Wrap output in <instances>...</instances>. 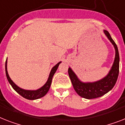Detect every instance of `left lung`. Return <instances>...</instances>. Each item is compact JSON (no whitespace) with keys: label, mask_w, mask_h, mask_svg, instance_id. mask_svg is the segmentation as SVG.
Wrapping results in <instances>:
<instances>
[{"label":"left lung","mask_w":125,"mask_h":125,"mask_svg":"<svg viewBox=\"0 0 125 125\" xmlns=\"http://www.w3.org/2000/svg\"><path fill=\"white\" fill-rule=\"evenodd\" d=\"M108 40L114 46L115 50V57L111 70L106 76L100 80L94 82H82L70 67L68 68V74L73 84V88L80 96L85 99H93L102 96L110 91L115 85L119 75V55L118 48L111 38L109 32L104 30Z\"/></svg>","instance_id":"1"}]
</instances>
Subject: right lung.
Returning a JSON list of instances; mask_svg holds the SVG:
<instances>
[{
    "mask_svg": "<svg viewBox=\"0 0 125 125\" xmlns=\"http://www.w3.org/2000/svg\"><path fill=\"white\" fill-rule=\"evenodd\" d=\"M7 63H8V58H7L6 61V74L8 82L11 84L12 87L14 89V91H16V92L18 93L19 94H20L22 97L27 99V100H37V99L41 98L43 97L48 93V91H49V89L50 87V85H51L53 75L55 74L58 68L59 65L60 64V63H61V61L59 62L56 65H55L52 68L51 71L50 72V74H49V76H48V80L46 82V83L42 87L38 89H36V90H27V89H22L21 87H18V85L15 84L14 82L11 80L10 77L9 76V74H8V68H7Z\"/></svg>",
    "mask_w": 125,
    "mask_h": 125,
    "instance_id": "obj_1",
    "label": "right lung"
}]
</instances>
